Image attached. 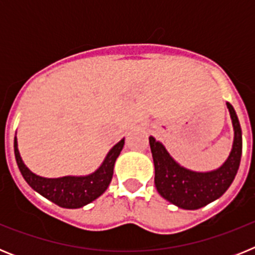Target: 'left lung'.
<instances>
[{"label":"left lung","mask_w":255,"mask_h":255,"mask_svg":"<svg viewBox=\"0 0 255 255\" xmlns=\"http://www.w3.org/2000/svg\"><path fill=\"white\" fill-rule=\"evenodd\" d=\"M233 120L235 138L229 158L218 170L193 172L173 161L159 141L149 138L154 162V184L159 194L175 206L184 209H198L218 199L229 189L240 166L243 150L242 128L234 107L227 103Z\"/></svg>","instance_id":"8db88e82"}]
</instances>
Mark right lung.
<instances>
[{"label": "right lung", "mask_w": 255, "mask_h": 255, "mask_svg": "<svg viewBox=\"0 0 255 255\" xmlns=\"http://www.w3.org/2000/svg\"><path fill=\"white\" fill-rule=\"evenodd\" d=\"M124 143H125L124 139L119 141L110 150L102 166L89 176H66L60 177V179H44V177L37 176L31 171H29L19 154L16 138L13 140V149H15V158H16L20 172L25 181L31 186V189H34L40 195H43L44 198L60 207L80 208V207L97 199L108 188L112 175H114L115 161L123 150Z\"/></svg>", "instance_id": "obj_1"}]
</instances>
